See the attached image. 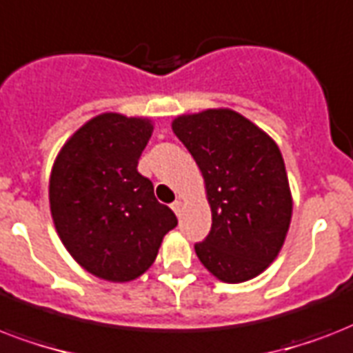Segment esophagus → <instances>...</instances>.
<instances>
[{"label":"esophagus","mask_w":353,"mask_h":353,"mask_svg":"<svg viewBox=\"0 0 353 353\" xmlns=\"http://www.w3.org/2000/svg\"><path fill=\"white\" fill-rule=\"evenodd\" d=\"M171 208H173L174 214L180 215V212H182V201H180V199H179V201H174L173 204H171Z\"/></svg>","instance_id":"esophagus-1"}]
</instances>
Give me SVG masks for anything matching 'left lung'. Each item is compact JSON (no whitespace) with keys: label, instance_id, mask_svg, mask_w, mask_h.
Masks as SVG:
<instances>
[{"label":"left lung","instance_id":"8db88e82","mask_svg":"<svg viewBox=\"0 0 353 353\" xmlns=\"http://www.w3.org/2000/svg\"><path fill=\"white\" fill-rule=\"evenodd\" d=\"M173 132L195 158L212 208V230L195 243L201 263L226 283L258 276L280 252L293 214L280 149L228 108L176 117Z\"/></svg>","mask_w":353,"mask_h":353}]
</instances>
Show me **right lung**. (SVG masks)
Listing matches in <instances>:
<instances>
[{"label": "right lung", "instance_id": "obj_1", "mask_svg": "<svg viewBox=\"0 0 353 353\" xmlns=\"http://www.w3.org/2000/svg\"><path fill=\"white\" fill-rule=\"evenodd\" d=\"M143 117L101 114L65 141L49 179L59 237L81 267L108 281H130L157 259L176 226L152 182L138 173L151 138Z\"/></svg>", "mask_w": 353, "mask_h": 353}]
</instances>
